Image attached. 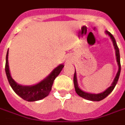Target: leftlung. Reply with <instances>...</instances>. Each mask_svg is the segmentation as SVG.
Segmentation results:
<instances>
[{
	"label": "left lung",
	"mask_w": 125,
	"mask_h": 125,
	"mask_svg": "<svg viewBox=\"0 0 125 125\" xmlns=\"http://www.w3.org/2000/svg\"><path fill=\"white\" fill-rule=\"evenodd\" d=\"M105 34H106L108 37H110L111 41L113 42V46L115 50V55L116 59V62H117V65H118V72L116 74V76L114 80L112 82V84L108 88L105 90L104 91L100 93H98V94H95V93H90V92H85L84 90L80 88L78 86V79H77V73H76V69H75V73H74V76H73V84H74V87H75V90L76 92L78 94V96H80L82 98H83L84 99H86L88 100H90V101H100L102 100L106 97L108 96L109 94L113 92V90L115 88V87L117 84V82L119 78V76H120V73H121V61H120V53H119V49L117 46V44L116 43L115 39L114 38L113 35L108 32V31H105Z\"/></svg>",
	"instance_id": "1"
}]
</instances>
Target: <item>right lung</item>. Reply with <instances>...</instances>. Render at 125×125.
Returning a JSON list of instances; mask_svg holds the SVG:
<instances>
[{
	"label": "right lung",
	"mask_w": 125,
	"mask_h": 125,
	"mask_svg": "<svg viewBox=\"0 0 125 125\" xmlns=\"http://www.w3.org/2000/svg\"><path fill=\"white\" fill-rule=\"evenodd\" d=\"M8 57H9V49L7 51V56H6L5 72L10 86L18 96H19L23 100L28 102H34V101L40 100L47 96L49 92L52 90V85L53 84L54 80L60 74L61 71L62 70L63 68L64 67L63 63L60 64L56 68H55L48 76H47L45 78L39 82L38 83L31 86H23L21 84H18L17 82H15L12 79L10 72Z\"/></svg>",
	"instance_id": "add662e5"
}]
</instances>
